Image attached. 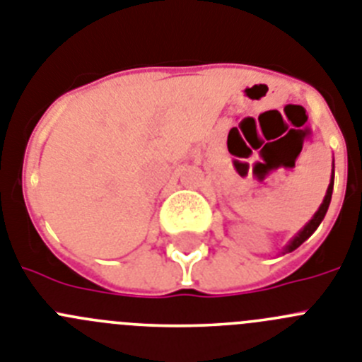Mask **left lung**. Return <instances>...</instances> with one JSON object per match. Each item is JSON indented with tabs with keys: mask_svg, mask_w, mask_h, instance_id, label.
<instances>
[{
	"mask_svg": "<svg viewBox=\"0 0 362 362\" xmlns=\"http://www.w3.org/2000/svg\"><path fill=\"white\" fill-rule=\"evenodd\" d=\"M332 191H334V169H332V178H330V184H328V189H327V194H325L323 204L319 205V209L315 211V214H314V216H312V220L308 221L307 226L303 227V229L299 230V233L296 234L294 238H292L291 243H288V245H286L285 249H283V254H285V252H292V250H296L299 245H301L303 242H307L308 238H310L312 234H314V230L317 229L319 223L323 221L325 214H327L328 205H330V200H332Z\"/></svg>",
	"mask_w": 362,
	"mask_h": 362,
	"instance_id": "8db88e82",
	"label": "left lung"
}]
</instances>
